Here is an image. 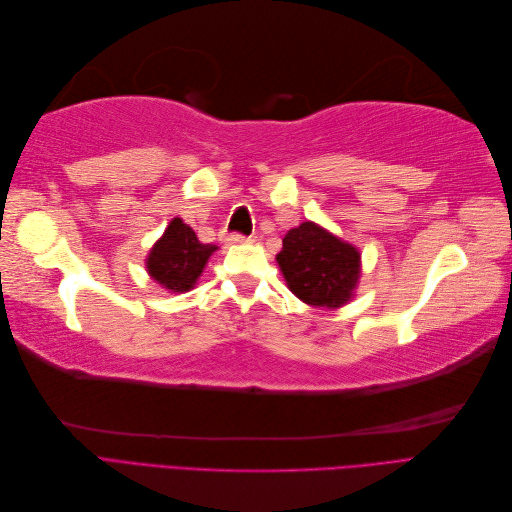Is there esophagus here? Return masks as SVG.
Listing matches in <instances>:
<instances>
[{
  "instance_id": "34e87169",
  "label": "esophagus",
  "mask_w": 512,
  "mask_h": 512,
  "mask_svg": "<svg viewBox=\"0 0 512 512\" xmlns=\"http://www.w3.org/2000/svg\"><path fill=\"white\" fill-rule=\"evenodd\" d=\"M224 241L226 243H245V241H250V237H243V235H239V232H228Z\"/></svg>"
}]
</instances>
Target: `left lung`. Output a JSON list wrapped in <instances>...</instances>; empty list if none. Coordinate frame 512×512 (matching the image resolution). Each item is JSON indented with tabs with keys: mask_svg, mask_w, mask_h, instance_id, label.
<instances>
[{
	"mask_svg": "<svg viewBox=\"0 0 512 512\" xmlns=\"http://www.w3.org/2000/svg\"><path fill=\"white\" fill-rule=\"evenodd\" d=\"M282 243L277 265L294 297L327 309L342 307L354 297L361 277V254L354 245L314 222L288 230Z\"/></svg>",
	"mask_w": 512,
	"mask_h": 512,
	"instance_id": "8db88e82",
	"label": "left lung"
}]
</instances>
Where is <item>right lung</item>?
Listing matches in <instances>:
<instances>
[{
  "mask_svg": "<svg viewBox=\"0 0 512 512\" xmlns=\"http://www.w3.org/2000/svg\"><path fill=\"white\" fill-rule=\"evenodd\" d=\"M218 250L211 243H200L196 232L181 218L170 220L162 239L151 247L147 271L151 280L170 292H188L203 273L209 256Z\"/></svg>",
  "mask_w": 512,
  "mask_h": 512,
  "instance_id": "add662e5",
  "label": "right lung"
}]
</instances>
